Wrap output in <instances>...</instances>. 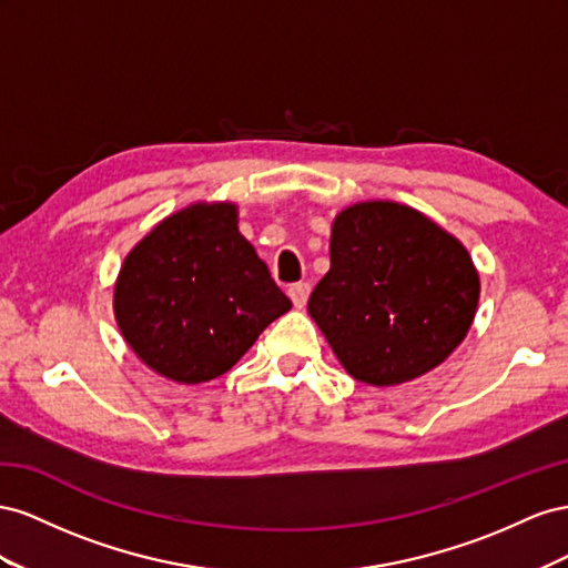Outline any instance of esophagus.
Listing matches in <instances>:
<instances>
[{
	"label": "esophagus",
	"instance_id": "34e87169",
	"mask_svg": "<svg viewBox=\"0 0 568 568\" xmlns=\"http://www.w3.org/2000/svg\"><path fill=\"white\" fill-rule=\"evenodd\" d=\"M310 293H312L310 283H295V285H290V290H287V295H290V300H293L297 310H304L306 300H310Z\"/></svg>",
	"mask_w": 568,
	"mask_h": 568
}]
</instances>
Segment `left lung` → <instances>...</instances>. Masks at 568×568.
Wrapping results in <instances>:
<instances>
[{"mask_svg":"<svg viewBox=\"0 0 568 568\" xmlns=\"http://www.w3.org/2000/svg\"><path fill=\"white\" fill-rule=\"evenodd\" d=\"M478 293L459 240L412 206L364 202L333 223L331 271L310 314L349 376L385 387L428 374L457 349Z\"/></svg>","mask_w":568,"mask_h":568,"instance_id":"1","label":"left lung"}]
</instances>
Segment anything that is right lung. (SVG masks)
Listing matches in <instances>:
<instances>
[{"instance_id":"right-lung-1","label":"right lung","mask_w":568,"mask_h":568,"mask_svg":"<svg viewBox=\"0 0 568 568\" xmlns=\"http://www.w3.org/2000/svg\"><path fill=\"white\" fill-rule=\"evenodd\" d=\"M293 302L237 231L233 204H192L125 256L113 312L125 343L175 383L223 376Z\"/></svg>"}]
</instances>
